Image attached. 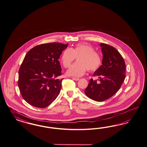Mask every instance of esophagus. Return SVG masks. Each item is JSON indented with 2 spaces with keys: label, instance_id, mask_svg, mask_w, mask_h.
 I'll return each instance as SVG.
<instances>
[{
  "label": "esophagus",
  "instance_id": "esophagus-1",
  "mask_svg": "<svg viewBox=\"0 0 147 147\" xmlns=\"http://www.w3.org/2000/svg\"><path fill=\"white\" fill-rule=\"evenodd\" d=\"M72 79H73V80H76V81H78V80H79V78L73 77V78H72Z\"/></svg>",
  "mask_w": 147,
  "mask_h": 147
}]
</instances>
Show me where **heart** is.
I'll return each instance as SVG.
<instances>
[{"mask_svg": "<svg viewBox=\"0 0 147 147\" xmlns=\"http://www.w3.org/2000/svg\"><path fill=\"white\" fill-rule=\"evenodd\" d=\"M77 57V62L67 71L70 76L80 77L88 71L96 70L101 65V58L91 45L85 43L78 44L74 48H67L63 51L61 63L65 68H68Z\"/></svg>", "mask_w": 147, "mask_h": 147, "instance_id": "b5f03b06", "label": "heart"}]
</instances>
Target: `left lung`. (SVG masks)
<instances>
[{
    "label": "left lung",
    "instance_id": "obj_1",
    "mask_svg": "<svg viewBox=\"0 0 147 147\" xmlns=\"http://www.w3.org/2000/svg\"><path fill=\"white\" fill-rule=\"evenodd\" d=\"M103 55L101 65L93 74L98 76L97 80H90L85 93L88 98L96 101H104L113 96L120 89L125 78L124 60L113 47L101 43Z\"/></svg>",
    "mask_w": 147,
    "mask_h": 147
}]
</instances>
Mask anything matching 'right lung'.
Here are the masks:
<instances>
[{
    "instance_id": "right-lung-1",
    "label": "right lung",
    "mask_w": 147,
    "mask_h": 147,
    "mask_svg": "<svg viewBox=\"0 0 147 147\" xmlns=\"http://www.w3.org/2000/svg\"><path fill=\"white\" fill-rule=\"evenodd\" d=\"M68 43H49L36 46L28 52L18 72L21 95L33 107L45 108L58 96L63 79L58 60Z\"/></svg>"
}]
</instances>
